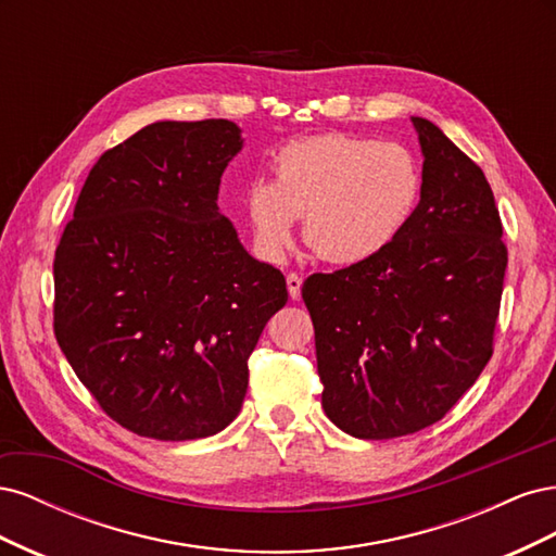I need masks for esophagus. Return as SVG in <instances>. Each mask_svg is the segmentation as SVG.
Masks as SVG:
<instances>
[{
    "label": "esophagus",
    "mask_w": 556,
    "mask_h": 556,
    "mask_svg": "<svg viewBox=\"0 0 556 556\" xmlns=\"http://www.w3.org/2000/svg\"><path fill=\"white\" fill-rule=\"evenodd\" d=\"M301 282H304V280H301V276H296V274L288 276V292H290L292 299L301 296Z\"/></svg>",
    "instance_id": "esophagus-1"
}]
</instances>
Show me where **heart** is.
<instances>
[{
  "mask_svg": "<svg viewBox=\"0 0 556 556\" xmlns=\"http://www.w3.org/2000/svg\"><path fill=\"white\" fill-rule=\"evenodd\" d=\"M422 172L401 143L317 134L274 155V182H250L248 220L257 245L278 257L292 243L294 217L319 260L359 264L390 245L413 217Z\"/></svg>",
  "mask_w": 556,
  "mask_h": 556,
  "instance_id": "heart-1",
  "label": "heart"
}]
</instances>
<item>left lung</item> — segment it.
Wrapping results in <instances>:
<instances>
[{
    "mask_svg": "<svg viewBox=\"0 0 556 556\" xmlns=\"http://www.w3.org/2000/svg\"><path fill=\"white\" fill-rule=\"evenodd\" d=\"M422 192L376 257L313 274L301 296L315 327L323 408L364 441L445 417L494 352L508 248L480 166L425 117Z\"/></svg>",
    "mask_w": 556,
    "mask_h": 556,
    "instance_id": "8db88e82",
    "label": "left lung"
}]
</instances>
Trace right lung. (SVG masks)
<instances>
[{
  "label": "right lung",
  "instance_id": "1",
  "mask_svg": "<svg viewBox=\"0 0 556 556\" xmlns=\"http://www.w3.org/2000/svg\"><path fill=\"white\" fill-rule=\"evenodd\" d=\"M229 121L153 123L97 160L55 250V339L117 425L194 441L241 413L285 276L217 211Z\"/></svg>",
  "mask_w": 556,
  "mask_h": 556
}]
</instances>
